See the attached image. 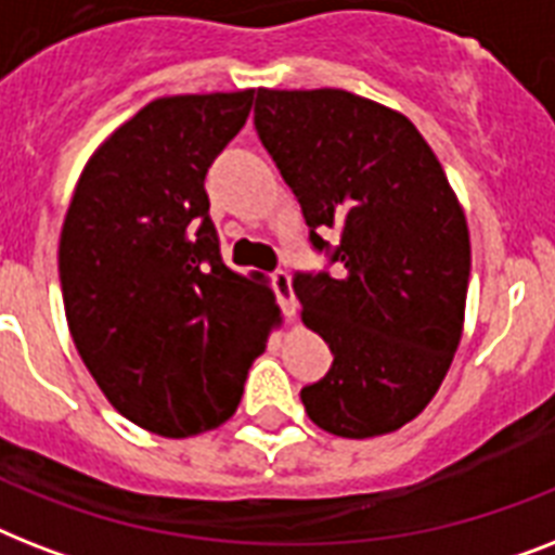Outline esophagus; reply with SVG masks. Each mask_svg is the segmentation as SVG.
Instances as JSON below:
<instances>
[{"mask_svg":"<svg viewBox=\"0 0 555 555\" xmlns=\"http://www.w3.org/2000/svg\"><path fill=\"white\" fill-rule=\"evenodd\" d=\"M270 279H273V291H276L279 308L285 311V317H296V311H299V302H296L291 273H285V270H279V273H273V276H270Z\"/></svg>","mask_w":555,"mask_h":555,"instance_id":"obj_1","label":"esophagus"}]
</instances>
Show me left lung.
Masks as SVG:
<instances>
[{
    "label": "left lung",
    "instance_id": "left-lung-1",
    "mask_svg": "<svg viewBox=\"0 0 555 555\" xmlns=\"http://www.w3.org/2000/svg\"><path fill=\"white\" fill-rule=\"evenodd\" d=\"M256 132L313 247L337 230L346 268L294 279L302 322L334 351L305 412L337 438L397 431L438 395L464 334V207L412 120L346 89H259Z\"/></svg>",
    "mask_w": 555,
    "mask_h": 555
}]
</instances>
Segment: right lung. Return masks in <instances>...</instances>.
Segmentation results:
<instances>
[{"mask_svg": "<svg viewBox=\"0 0 555 555\" xmlns=\"http://www.w3.org/2000/svg\"><path fill=\"white\" fill-rule=\"evenodd\" d=\"M256 89L146 103L82 167L60 233V285L82 363L117 412L164 438L230 421L282 325L276 296L218 253L209 164Z\"/></svg>", "mask_w": 555, "mask_h": 555, "instance_id": "right-lung-1", "label": "right lung"}]
</instances>
